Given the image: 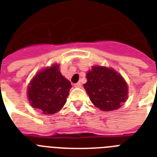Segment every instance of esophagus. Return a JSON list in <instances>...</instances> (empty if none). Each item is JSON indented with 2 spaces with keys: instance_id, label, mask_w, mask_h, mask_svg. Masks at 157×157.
I'll use <instances>...</instances> for the list:
<instances>
[{
  "instance_id": "34e87169",
  "label": "esophagus",
  "mask_w": 157,
  "mask_h": 157,
  "mask_svg": "<svg viewBox=\"0 0 157 157\" xmlns=\"http://www.w3.org/2000/svg\"><path fill=\"white\" fill-rule=\"evenodd\" d=\"M74 86H75L76 88H80V87H81V84L80 83V82H78V83L75 84V85H74Z\"/></svg>"
}]
</instances>
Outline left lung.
<instances>
[{
  "label": "left lung",
  "instance_id": "8db88e82",
  "mask_svg": "<svg viewBox=\"0 0 157 157\" xmlns=\"http://www.w3.org/2000/svg\"><path fill=\"white\" fill-rule=\"evenodd\" d=\"M84 88L96 107L110 112L121 107L128 96V86L124 79L113 69L94 66L86 74Z\"/></svg>",
  "mask_w": 157,
  "mask_h": 157
}]
</instances>
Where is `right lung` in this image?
I'll return each mask as SVG.
<instances>
[{
  "mask_svg": "<svg viewBox=\"0 0 157 157\" xmlns=\"http://www.w3.org/2000/svg\"><path fill=\"white\" fill-rule=\"evenodd\" d=\"M71 82L59 71V64L38 71L28 87V97L32 107L43 114H54L66 103Z\"/></svg>",
  "mask_w": 157,
  "mask_h": 157,
  "instance_id": "add662e5",
  "label": "right lung"
}]
</instances>
